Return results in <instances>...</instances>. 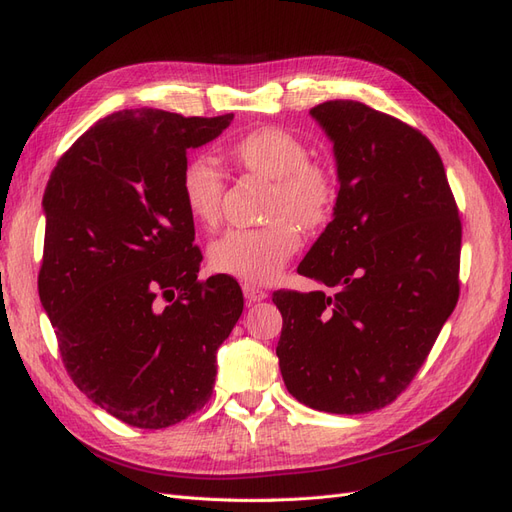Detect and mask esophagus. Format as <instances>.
<instances>
[{"instance_id": "1", "label": "esophagus", "mask_w": 512, "mask_h": 512, "mask_svg": "<svg viewBox=\"0 0 512 512\" xmlns=\"http://www.w3.org/2000/svg\"><path fill=\"white\" fill-rule=\"evenodd\" d=\"M243 294H245V299L250 301V303H256V301H265V299L269 297L267 290H262V288L254 286V284H243Z\"/></svg>"}]
</instances>
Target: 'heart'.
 Segmentation results:
<instances>
[{
    "instance_id": "1",
    "label": "heart",
    "mask_w": 512,
    "mask_h": 512,
    "mask_svg": "<svg viewBox=\"0 0 512 512\" xmlns=\"http://www.w3.org/2000/svg\"><path fill=\"white\" fill-rule=\"evenodd\" d=\"M243 170L273 181L260 228L224 232L209 247V262L218 273L250 284H269L301 250L305 230H318L331 220L339 198L333 168L309 160V147L290 130L258 128L228 149ZM181 198L196 224L220 222L224 177L207 158H192L181 170Z\"/></svg>"
}]
</instances>
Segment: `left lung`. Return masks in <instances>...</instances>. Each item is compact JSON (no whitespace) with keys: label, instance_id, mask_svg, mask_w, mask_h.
<instances>
[{"label":"left lung","instance_id":"left-lung-1","mask_svg":"<svg viewBox=\"0 0 512 512\" xmlns=\"http://www.w3.org/2000/svg\"><path fill=\"white\" fill-rule=\"evenodd\" d=\"M335 218L299 273L333 294L277 290L286 389L331 414L380 410L404 393L459 299L461 218L440 153L401 119L329 100Z\"/></svg>","mask_w":512,"mask_h":512}]
</instances>
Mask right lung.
Wrapping results in <instances>:
<instances>
[{"instance_id": "add662e5", "label": "right lung", "mask_w": 512, "mask_h": 512, "mask_svg": "<svg viewBox=\"0 0 512 512\" xmlns=\"http://www.w3.org/2000/svg\"><path fill=\"white\" fill-rule=\"evenodd\" d=\"M230 121L113 113L76 138L46 183L38 290L61 361L132 427L164 429L207 404L215 352L243 312L230 275L198 280L203 254L181 198L188 149Z\"/></svg>"}]
</instances>
